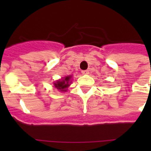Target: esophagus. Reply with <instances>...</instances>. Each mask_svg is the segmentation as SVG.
<instances>
[{"label":"esophagus","instance_id":"obj_1","mask_svg":"<svg viewBox=\"0 0 151 151\" xmlns=\"http://www.w3.org/2000/svg\"><path fill=\"white\" fill-rule=\"evenodd\" d=\"M81 73H82V74H88V73H89V71L88 70H85L81 71Z\"/></svg>","mask_w":151,"mask_h":151}]
</instances>
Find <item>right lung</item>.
<instances>
[{"label": "right lung", "mask_w": 151, "mask_h": 151, "mask_svg": "<svg viewBox=\"0 0 151 151\" xmlns=\"http://www.w3.org/2000/svg\"><path fill=\"white\" fill-rule=\"evenodd\" d=\"M71 76H68L66 77L64 79H62L60 81H58L56 83H55V87L57 89L60 90L61 92H66V88H68L69 81L70 79Z\"/></svg>", "instance_id": "add662e5"}]
</instances>
